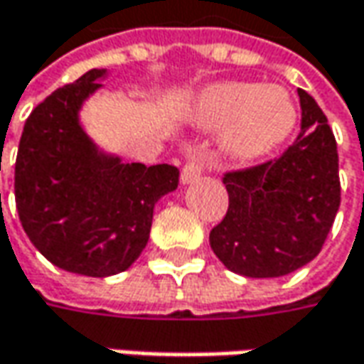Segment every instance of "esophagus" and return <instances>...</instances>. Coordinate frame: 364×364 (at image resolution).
<instances>
[{"label":"esophagus","mask_w":364,"mask_h":364,"mask_svg":"<svg viewBox=\"0 0 364 364\" xmlns=\"http://www.w3.org/2000/svg\"><path fill=\"white\" fill-rule=\"evenodd\" d=\"M204 172V158L203 156H196V158H190L186 161V166L182 168V174H180V182L182 184H190L194 180H198Z\"/></svg>","instance_id":"esophagus-1"}]
</instances>
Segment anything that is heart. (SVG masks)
Listing matches in <instances>:
<instances>
[{"instance_id":"b5f03b06","label":"heart","mask_w":364,"mask_h":364,"mask_svg":"<svg viewBox=\"0 0 364 364\" xmlns=\"http://www.w3.org/2000/svg\"><path fill=\"white\" fill-rule=\"evenodd\" d=\"M190 121L225 132L220 146L235 160H255L291 135L298 109L289 92L275 85L217 82L204 87L186 107Z\"/></svg>"}]
</instances>
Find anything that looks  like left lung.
<instances>
[{
	"instance_id": "8db88e82",
	"label": "left lung",
	"mask_w": 364,
	"mask_h": 364,
	"mask_svg": "<svg viewBox=\"0 0 364 364\" xmlns=\"http://www.w3.org/2000/svg\"><path fill=\"white\" fill-rule=\"evenodd\" d=\"M301 132L282 158L229 172V210L210 231L223 265L245 277H282L320 253L341 206L338 151L328 119L298 89Z\"/></svg>"
}]
</instances>
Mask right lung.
<instances>
[{
	"instance_id": "add662e5",
	"label": "right lung",
	"mask_w": 364,
	"mask_h": 364,
	"mask_svg": "<svg viewBox=\"0 0 364 364\" xmlns=\"http://www.w3.org/2000/svg\"><path fill=\"white\" fill-rule=\"evenodd\" d=\"M107 78L92 68L30 113L16 160V208L34 247L64 272H125L149 239L154 208L178 188V168L125 164L97 146L80 109Z\"/></svg>"
}]
</instances>
